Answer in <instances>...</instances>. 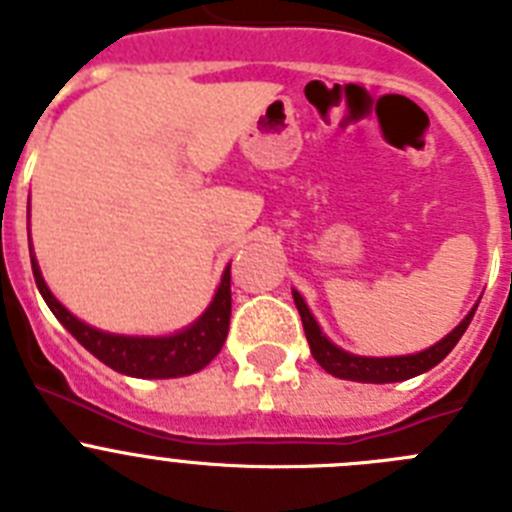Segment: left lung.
<instances>
[{
  "mask_svg": "<svg viewBox=\"0 0 512 512\" xmlns=\"http://www.w3.org/2000/svg\"><path fill=\"white\" fill-rule=\"evenodd\" d=\"M292 297H295V305L300 310L302 318V328H305L307 343H310V354L315 356L320 366H323L325 372L333 374L338 379H348V382H366V384H390V382H405V379H413L418 374L428 372L436 364H441L446 356L451 354V348L459 343V338L464 336V330L469 328L474 318V310L464 315L459 325L451 330L449 336H443L441 341L433 343V346L423 348L418 354H408V356H359L351 354V351H343L341 346L330 341L328 336L323 333V328L318 325L315 315L310 312L307 302L302 300V295L297 289H292Z\"/></svg>",
  "mask_w": 512,
  "mask_h": 512,
  "instance_id": "1",
  "label": "left lung"
}]
</instances>
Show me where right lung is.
Listing matches in <instances>:
<instances>
[{
	"label": "right lung",
	"mask_w": 512,
	"mask_h": 512,
	"mask_svg": "<svg viewBox=\"0 0 512 512\" xmlns=\"http://www.w3.org/2000/svg\"><path fill=\"white\" fill-rule=\"evenodd\" d=\"M30 261H33V277L38 284L45 305L58 318V323L69 330L71 336L87 348L89 354L97 356L102 364L128 377L138 379H174L200 372L220 354L230 325V264L225 266L223 279L217 284L215 297L202 312L200 318L189 323L187 328L169 333V336H122L99 330L84 323L56 300L43 274H40L38 259L30 246Z\"/></svg>",
	"instance_id": "right-lung-1"
}]
</instances>
